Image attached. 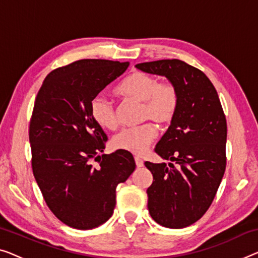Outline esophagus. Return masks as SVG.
Wrapping results in <instances>:
<instances>
[{"label":"esophagus","mask_w":258,"mask_h":258,"mask_svg":"<svg viewBox=\"0 0 258 258\" xmlns=\"http://www.w3.org/2000/svg\"><path fill=\"white\" fill-rule=\"evenodd\" d=\"M134 160H136V164H137V167L141 168L142 166H144V161H142V160L140 159V157L136 156V157H134Z\"/></svg>","instance_id":"1"}]
</instances>
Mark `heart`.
I'll use <instances>...</instances> for the list:
<instances>
[{
  "mask_svg": "<svg viewBox=\"0 0 258 258\" xmlns=\"http://www.w3.org/2000/svg\"><path fill=\"white\" fill-rule=\"evenodd\" d=\"M124 97L142 102L141 119H151L159 125L171 122L177 112L179 96L176 87L170 82H160L152 75L136 72L126 78L117 88ZM90 113L96 124L105 130H114L118 125L116 109L109 99L96 96L90 102ZM156 136L152 122L125 127L114 134L111 144L114 149L141 155Z\"/></svg>",
  "mask_w": 258,
  "mask_h": 258,
  "instance_id": "1",
  "label": "heart"
}]
</instances>
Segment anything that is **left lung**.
<instances>
[{"instance_id":"1","label":"left lung","mask_w":258,"mask_h":258,"mask_svg":"<svg viewBox=\"0 0 258 258\" xmlns=\"http://www.w3.org/2000/svg\"><path fill=\"white\" fill-rule=\"evenodd\" d=\"M145 73L166 76L178 91L179 104L155 152L166 163L145 162L153 183L148 211L157 224L184 228L212 204L226 169L227 122L218 92L198 68L177 59L138 63Z\"/></svg>"}]
</instances>
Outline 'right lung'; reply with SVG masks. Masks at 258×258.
Returning <instances> with one entry per match:
<instances>
[{"mask_svg":"<svg viewBox=\"0 0 258 258\" xmlns=\"http://www.w3.org/2000/svg\"><path fill=\"white\" fill-rule=\"evenodd\" d=\"M128 64L75 61L49 73L38 91L29 128L33 175L49 210L69 227L92 229L109 220L117 185L136 169L130 152L99 155L107 137L90 113L92 98Z\"/></svg>","mask_w":258,"mask_h":258,"instance_id":"add662e5","label":"right lung"}]
</instances>
